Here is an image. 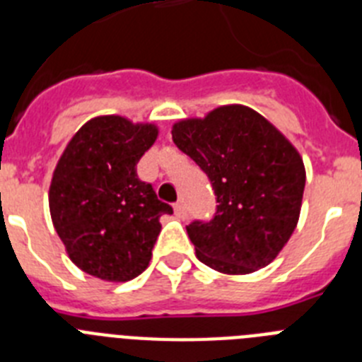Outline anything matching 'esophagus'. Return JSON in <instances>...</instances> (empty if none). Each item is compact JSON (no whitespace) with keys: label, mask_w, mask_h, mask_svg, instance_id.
<instances>
[{"label":"esophagus","mask_w":362,"mask_h":362,"mask_svg":"<svg viewBox=\"0 0 362 362\" xmlns=\"http://www.w3.org/2000/svg\"><path fill=\"white\" fill-rule=\"evenodd\" d=\"M174 212H175V217H177V219H187V206H185L183 203H181V201H179V203H175L174 204Z\"/></svg>","instance_id":"esophagus-1"}]
</instances>
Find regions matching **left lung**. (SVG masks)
I'll return each mask as SVG.
<instances>
[{
    "mask_svg": "<svg viewBox=\"0 0 362 362\" xmlns=\"http://www.w3.org/2000/svg\"><path fill=\"white\" fill-rule=\"evenodd\" d=\"M172 139L212 181L217 212L187 226L201 263L245 276L279 255L297 226L305 163L276 124L245 105H221L172 124Z\"/></svg>",
    "mask_w": 362,
    "mask_h": 362,
    "instance_id": "obj_1",
    "label": "left lung"
}]
</instances>
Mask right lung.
I'll list each match as a JSON object with an SVG mask.
<instances>
[{
	"label": "right lung",
	"instance_id": "1",
	"mask_svg": "<svg viewBox=\"0 0 362 362\" xmlns=\"http://www.w3.org/2000/svg\"><path fill=\"white\" fill-rule=\"evenodd\" d=\"M159 136L156 123L117 114L86 121L57 159L49 188L54 228L79 270L108 283H124L146 270L163 214L136 165Z\"/></svg>",
	"mask_w": 362,
	"mask_h": 362
}]
</instances>
